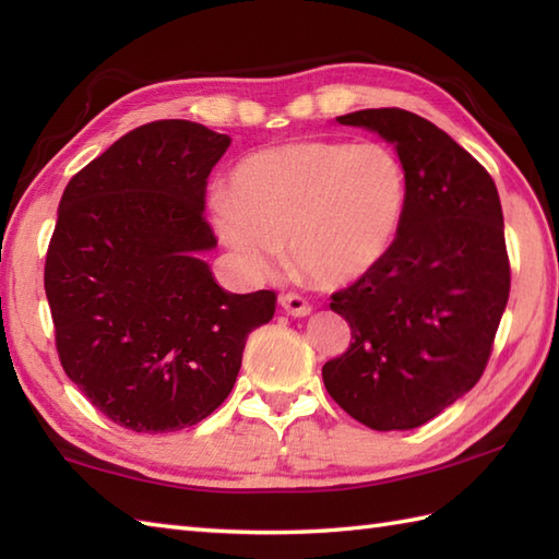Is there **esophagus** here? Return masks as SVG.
<instances>
[{
	"label": "esophagus",
	"mask_w": 559,
	"mask_h": 559,
	"mask_svg": "<svg viewBox=\"0 0 559 559\" xmlns=\"http://www.w3.org/2000/svg\"><path fill=\"white\" fill-rule=\"evenodd\" d=\"M278 305H281V310L286 312V314H290V317H307V314L312 312V305L307 302L305 298H300V295H295V293L281 295Z\"/></svg>",
	"instance_id": "34e87169"
}]
</instances>
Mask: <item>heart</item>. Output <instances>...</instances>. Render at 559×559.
I'll use <instances>...</instances> for the list:
<instances>
[{"label":"heart","instance_id":"heart-1","mask_svg":"<svg viewBox=\"0 0 559 559\" xmlns=\"http://www.w3.org/2000/svg\"><path fill=\"white\" fill-rule=\"evenodd\" d=\"M408 209V173L377 141H293L249 153L230 173V194L211 197L221 240L252 276L281 261L319 286H346L382 264Z\"/></svg>","mask_w":559,"mask_h":559}]
</instances>
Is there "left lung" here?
Returning a JSON list of instances; mask_svg holds the SVG:
<instances>
[{
	"label": "left lung",
	"instance_id": "obj_1",
	"mask_svg": "<svg viewBox=\"0 0 559 559\" xmlns=\"http://www.w3.org/2000/svg\"><path fill=\"white\" fill-rule=\"evenodd\" d=\"M394 146L406 221L382 264L331 295L353 343L322 367L350 418L413 430L476 386L509 300L500 194L488 170L432 122L399 108L336 117Z\"/></svg>",
	"mask_w": 559,
	"mask_h": 559
}]
</instances>
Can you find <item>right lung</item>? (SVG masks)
Listing matches in <instances>:
<instances>
[{
    "label": "right lung",
    "mask_w": 559,
    "mask_h": 559,
    "mask_svg": "<svg viewBox=\"0 0 559 559\" xmlns=\"http://www.w3.org/2000/svg\"><path fill=\"white\" fill-rule=\"evenodd\" d=\"M228 134L189 120L134 129L71 177L45 261L57 353L93 406L134 432H175L216 411L247 336L276 295H237L201 254L206 177Z\"/></svg>",
    "instance_id": "right-lung-1"
}]
</instances>
